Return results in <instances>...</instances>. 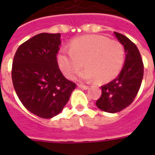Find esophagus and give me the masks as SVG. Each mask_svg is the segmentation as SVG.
Returning <instances> with one entry per match:
<instances>
[{
	"label": "esophagus",
	"mask_w": 155,
	"mask_h": 155,
	"mask_svg": "<svg viewBox=\"0 0 155 155\" xmlns=\"http://www.w3.org/2000/svg\"><path fill=\"white\" fill-rule=\"evenodd\" d=\"M78 87H80V88H83V89H84V90H86V89H87V88H88V86H87V85H84V84H78Z\"/></svg>",
	"instance_id": "1"
}]
</instances>
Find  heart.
<instances>
[{
    "instance_id": "b5f03b06",
    "label": "heart",
    "mask_w": 155,
    "mask_h": 155,
    "mask_svg": "<svg viewBox=\"0 0 155 155\" xmlns=\"http://www.w3.org/2000/svg\"><path fill=\"white\" fill-rule=\"evenodd\" d=\"M57 60L66 77L71 78L84 67L80 74L83 80L101 84L109 82L119 74L125 60V49L117 41L101 35H84L71 41L70 49L59 50Z\"/></svg>"
}]
</instances>
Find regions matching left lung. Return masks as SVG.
I'll return each instance as SVG.
<instances>
[{
    "label": "left lung",
    "mask_w": 155,
    "mask_h": 155,
    "mask_svg": "<svg viewBox=\"0 0 155 155\" xmlns=\"http://www.w3.org/2000/svg\"><path fill=\"white\" fill-rule=\"evenodd\" d=\"M124 46L125 63L117 77L101 86V96L96 102L100 109L115 113L123 110L134 101L142 84L144 65L137 46L120 33L114 32Z\"/></svg>",
    "instance_id": "left-lung-1"
}]
</instances>
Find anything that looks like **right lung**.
I'll list each match as a JSON object with an SVG mask.
<instances>
[{
    "instance_id": "1",
    "label": "right lung",
    "mask_w": 155,
    "mask_h": 155,
    "mask_svg": "<svg viewBox=\"0 0 155 155\" xmlns=\"http://www.w3.org/2000/svg\"><path fill=\"white\" fill-rule=\"evenodd\" d=\"M60 34L42 33L20 45L12 67V80L27 110L42 118L58 115L69 101L75 84L64 77L57 54Z\"/></svg>"
}]
</instances>
